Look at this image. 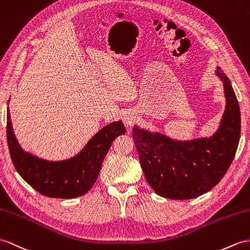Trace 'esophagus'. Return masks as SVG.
Wrapping results in <instances>:
<instances>
[{"label":"esophagus","instance_id":"34e87169","mask_svg":"<svg viewBox=\"0 0 250 250\" xmlns=\"http://www.w3.org/2000/svg\"><path fill=\"white\" fill-rule=\"evenodd\" d=\"M136 114H135V112H132V111H128V112H125V114H124V117H123V121H124V123H125V125L128 127V128H131L132 127V125L135 124V122H136Z\"/></svg>","mask_w":250,"mask_h":250}]
</instances>
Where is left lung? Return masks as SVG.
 Instances as JSON below:
<instances>
[{"mask_svg": "<svg viewBox=\"0 0 250 250\" xmlns=\"http://www.w3.org/2000/svg\"><path fill=\"white\" fill-rule=\"evenodd\" d=\"M215 74L223 83L226 107L211 137L182 141L133 126L145 179L159 196L196 198L215 187L232 163L241 135L240 106L227 75L218 66Z\"/></svg>", "mask_w": 250, "mask_h": 250, "instance_id": "8db88e82", "label": "left lung"}]
</instances>
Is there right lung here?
Returning <instances> with one entry per match:
<instances>
[{"label": "right lung", "mask_w": 250, "mask_h": 250, "mask_svg": "<svg viewBox=\"0 0 250 250\" xmlns=\"http://www.w3.org/2000/svg\"><path fill=\"white\" fill-rule=\"evenodd\" d=\"M6 128L11 160L21 177L42 195L64 199L83 196L93 187L112 141L126 132L122 121L112 122L97 131L77 155L53 161L21 147L15 136L8 107Z\"/></svg>", "instance_id": "right-lung-1"}]
</instances>
